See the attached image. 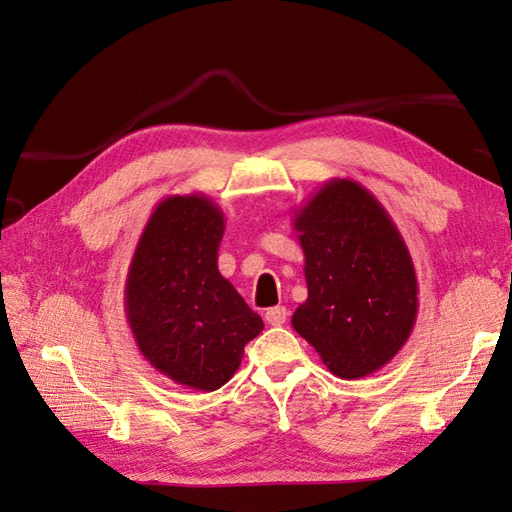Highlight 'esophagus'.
Instances as JSON below:
<instances>
[{
	"label": "esophagus",
	"instance_id": "esophagus-1",
	"mask_svg": "<svg viewBox=\"0 0 512 512\" xmlns=\"http://www.w3.org/2000/svg\"><path fill=\"white\" fill-rule=\"evenodd\" d=\"M287 317H289V310L285 306H274V308L266 310V321L274 327L283 325L287 321Z\"/></svg>",
	"mask_w": 512,
	"mask_h": 512
}]
</instances>
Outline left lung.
I'll use <instances>...</instances> for the list:
<instances>
[{
    "mask_svg": "<svg viewBox=\"0 0 512 512\" xmlns=\"http://www.w3.org/2000/svg\"><path fill=\"white\" fill-rule=\"evenodd\" d=\"M308 298L291 325L327 370L355 381L398 355L419 310L402 234L381 202L351 178H332L295 210Z\"/></svg>",
    "mask_w": 512,
    "mask_h": 512,
    "instance_id": "left-lung-1",
    "label": "left lung"
}]
</instances>
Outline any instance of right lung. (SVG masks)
Wrapping results in <instances>:
<instances>
[{
	"mask_svg": "<svg viewBox=\"0 0 512 512\" xmlns=\"http://www.w3.org/2000/svg\"><path fill=\"white\" fill-rule=\"evenodd\" d=\"M221 208L202 193L161 200L129 263L125 312L144 359L176 385L223 387L263 321L242 300L217 259Z\"/></svg>",
	"mask_w": 512,
	"mask_h": 512,
	"instance_id": "add662e5",
	"label": "right lung"
}]
</instances>
